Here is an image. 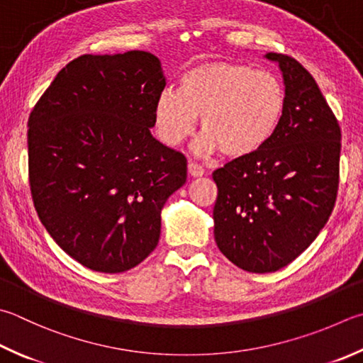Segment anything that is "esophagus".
<instances>
[{"label":"esophagus","mask_w":363,"mask_h":363,"mask_svg":"<svg viewBox=\"0 0 363 363\" xmlns=\"http://www.w3.org/2000/svg\"><path fill=\"white\" fill-rule=\"evenodd\" d=\"M188 174L196 179V177H202L205 174V170L201 164L191 161V162H188Z\"/></svg>","instance_id":"esophagus-1"}]
</instances>
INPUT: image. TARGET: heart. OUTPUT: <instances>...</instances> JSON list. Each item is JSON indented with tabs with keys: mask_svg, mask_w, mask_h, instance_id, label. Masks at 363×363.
Listing matches in <instances>:
<instances>
[{
	"mask_svg": "<svg viewBox=\"0 0 363 363\" xmlns=\"http://www.w3.org/2000/svg\"><path fill=\"white\" fill-rule=\"evenodd\" d=\"M286 106L277 74L232 61H205L189 67L179 91L166 88L155 99L153 121L166 145L175 147L194 131L201 117L202 152L243 158L275 134Z\"/></svg>",
	"mask_w": 363,
	"mask_h": 363,
	"instance_id": "1",
	"label": "heart"
}]
</instances>
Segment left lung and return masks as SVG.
Here are the masks:
<instances>
[{
	"label": "left lung",
	"mask_w": 363,
	"mask_h": 363,
	"mask_svg": "<svg viewBox=\"0 0 363 363\" xmlns=\"http://www.w3.org/2000/svg\"><path fill=\"white\" fill-rule=\"evenodd\" d=\"M284 80L275 134L256 153L216 169L215 240L251 273L283 269L324 228L337 201L341 131L316 80L288 55L267 53Z\"/></svg>",
	"instance_id": "8db88e82"
}]
</instances>
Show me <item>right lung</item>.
<instances>
[{
    "label": "right lung",
    "instance_id": "add662e5",
    "mask_svg": "<svg viewBox=\"0 0 363 363\" xmlns=\"http://www.w3.org/2000/svg\"><path fill=\"white\" fill-rule=\"evenodd\" d=\"M164 86L161 61L148 52L82 55L30 115L34 208L86 269L139 265L160 242L164 203L186 182V158L150 133Z\"/></svg>",
    "mask_w": 363,
    "mask_h": 363
}]
</instances>
